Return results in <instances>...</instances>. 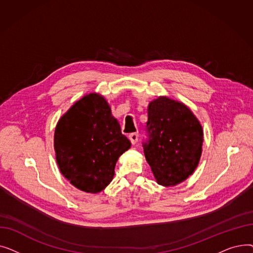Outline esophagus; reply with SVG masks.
I'll list each match as a JSON object with an SVG mask.
<instances>
[{
    "label": "esophagus",
    "mask_w": 253,
    "mask_h": 253,
    "mask_svg": "<svg viewBox=\"0 0 253 253\" xmlns=\"http://www.w3.org/2000/svg\"><path fill=\"white\" fill-rule=\"evenodd\" d=\"M128 137H129L132 144H135L138 140V133H137V132H133V133H130Z\"/></svg>",
    "instance_id": "obj_1"
}]
</instances>
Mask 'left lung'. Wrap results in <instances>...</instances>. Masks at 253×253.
Returning a JSON list of instances; mask_svg holds the SVG:
<instances>
[{
  "mask_svg": "<svg viewBox=\"0 0 253 253\" xmlns=\"http://www.w3.org/2000/svg\"><path fill=\"white\" fill-rule=\"evenodd\" d=\"M143 153L157 182L175 185L191 175L202 153L203 131L184 104L159 97L149 104Z\"/></svg>",
  "mask_w": 253,
  "mask_h": 253,
  "instance_id": "8db88e82",
  "label": "left lung"
}]
</instances>
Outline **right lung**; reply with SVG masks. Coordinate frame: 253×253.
Listing matches in <instances>:
<instances>
[{
    "instance_id": "obj_1",
    "label": "right lung",
    "mask_w": 253,
    "mask_h": 253,
    "mask_svg": "<svg viewBox=\"0 0 253 253\" xmlns=\"http://www.w3.org/2000/svg\"><path fill=\"white\" fill-rule=\"evenodd\" d=\"M131 147L105 99L90 93L58 121L54 149L60 172L73 185L99 193L112 181L119 157Z\"/></svg>"
}]
</instances>
